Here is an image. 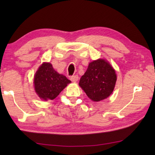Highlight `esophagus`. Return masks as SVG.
Instances as JSON below:
<instances>
[{
	"instance_id": "1",
	"label": "esophagus",
	"mask_w": 155,
	"mask_h": 155,
	"mask_svg": "<svg viewBox=\"0 0 155 155\" xmlns=\"http://www.w3.org/2000/svg\"><path fill=\"white\" fill-rule=\"evenodd\" d=\"M78 78H78V75H73L71 77V81H73V82H77L78 80Z\"/></svg>"
}]
</instances>
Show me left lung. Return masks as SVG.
I'll list each match as a JSON object with an SVG mask.
<instances>
[{
  "label": "left lung",
  "instance_id": "1",
  "mask_svg": "<svg viewBox=\"0 0 155 155\" xmlns=\"http://www.w3.org/2000/svg\"><path fill=\"white\" fill-rule=\"evenodd\" d=\"M116 82L115 70L108 61L99 58L89 63L79 85L91 100L99 101L111 94Z\"/></svg>",
  "mask_w": 155,
  "mask_h": 155
}]
</instances>
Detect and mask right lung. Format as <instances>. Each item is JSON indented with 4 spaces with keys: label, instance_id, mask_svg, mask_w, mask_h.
Returning a JSON list of instances; mask_svg holds the SVG:
<instances>
[{
    "label": "right lung",
    "instance_id": "add662e5",
    "mask_svg": "<svg viewBox=\"0 0 155 155\" xmlns=\"http://www.w3.org/2000/svg\"><path fill=\"white\" fill-rule=\"evenodd\" d=\"M71 82L65 75L55 71L50 63H42L34 78L35 92L40 99L44 101L56 98Z\"/></svg>",
    "mask_w": 155,
    "mask_h": 155
}]
</instances>
